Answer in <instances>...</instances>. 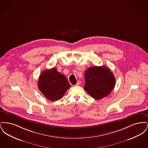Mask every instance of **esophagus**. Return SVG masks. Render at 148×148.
Wrapping results in <instances>:
<instances>
[{
	"label": "esophagus",
	"mask_w": 148,
	"mask_h": 148,
	"mask_svg": "<svg viewBox=\"0 0 148 148\" xmlns=\"http://www.w3.org/2000/svg\"><path fill=\"white\" fill-rule=\"evenodd\" d=\"M80 84V81H77V84H76V85H79Z\"/></svg>",
	"instance_id": "1"
}]
</instances>
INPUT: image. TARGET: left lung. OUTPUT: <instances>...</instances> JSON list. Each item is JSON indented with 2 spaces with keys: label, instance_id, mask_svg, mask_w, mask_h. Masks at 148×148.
Returning a JSON list of instances; mask_svg holds the SVG:
<instances>
[{
  "label": "left lung",
  "instance_id": "1",
  "mask_svg": "<svg viewBox=\"0 0 148 148\" xmlns=\"http://www.w3.org/2000/svg\"><path fill=\"white\" fill-rule=\"evenodd\" d=\"M115 85L112 72L104 66H92L85 72L84 89L96 100L101 99L110 94Z\"/></svg>",
  "mask_w": 148,
  "mask_h": 148
}]
</instances>
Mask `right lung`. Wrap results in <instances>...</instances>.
Returning a JSON list of instances; mask_svg holds the SVG:
<instances>
[{
	"instance_id": "1",
	"label": "right lung",
	"mask_w": 148,
	"mask_h": 148,
	"mask_svg": "<svg viewBox=\"0 0 148 148\" xmlns=\"http://www.w3.org/2000/svg\"><path fill=\"white\" fill-rule=\"evenodd\" d=\"M38 88L49 100L55 101L62 98L70 88L66 77L56 68L43 71L38 80Z\"/></svg>"
}]
</instances>
